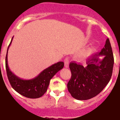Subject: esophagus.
Returning <instances> with one entry per match:
<instances>
[{
	"instance_id": "obj_1",
	"label": "esophagus",
	"mask_w": 120,
	"mask_h": 120,
	"mask_svg": "<svg viewBox=\"0 0 120 120\" xmlns=\"http://www.w3.org/2000/svg\"><path fill=\"white\" fill-rule=\"evenodd\" d=\"M64 66L66 68H68L69 67V58H66L65 59H64Z\"/></svg>"
}]
</instances>
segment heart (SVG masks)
I'll return each instance as SVG.
<instances>
[{
    "instance_id": "obj_1",
    "label": "heart",
    "mask_w": 120,
    "mask_h": 120,
    "mask_svg": "<svg viewBox=\"0 0 120 120\" xmlns=\"http://www.w3.org/2000/svg\"><path fill=\"white\" fill-rule=\"evenodd\" d=\"M93 50V48H92V47L87 48V49H85V50H83V51H82V52L80 53V56H81L82 58H85V57H87V56H89V55L92 53Z\"/></svg>"
}]
</instances>
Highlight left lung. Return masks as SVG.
<instances>
[{
    "label": "left lung",
    "instance_id": "left-lung-1",
    "mask_svg": "<svg viewBox=\"0 0 120 120\" xmlns=\"http://www.w3.org/2000/svg\"><path fill=\"white\" fill-rule=\"evenodd\" d=\"M103 56L102 59L100 57ZM114 58L107 38L101 51L86 61V66L71 62L72 77L67 83L71 96L77 100H88L101 93L109 83L112 75Z\"/></svg>",
    "mask_w": 120,
    "mask_h": 120
}]
</instances>
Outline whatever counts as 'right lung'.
<instances>
[{"label":"right lung","mask_w":120,"mask_h":120,"mask_svg":"<svg viewBox=\"0 0 120 120\" xmlns=\"http://www.w3.org/2000/svg\"><path fill=\"white\" fill-rule=\"evenodd\" d=\"M13 38L7 49L5 58V67L8 79L13 88L23 96L31 99L40 98L47 91L49 82L53 76L64 67L63 62H58L44 69L38 75L30 80L21 79L10 70L8 65V50L10 46Z\"/></svg>","instance_id":"right-lung-1"}]
</instances>
